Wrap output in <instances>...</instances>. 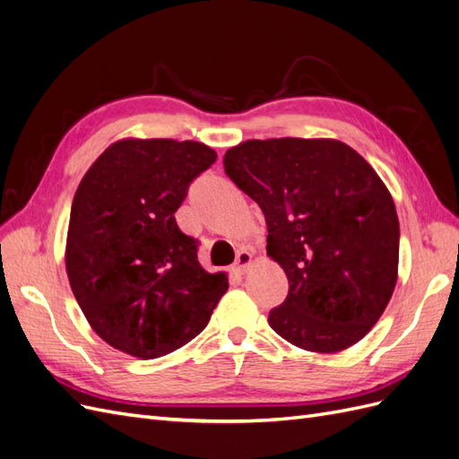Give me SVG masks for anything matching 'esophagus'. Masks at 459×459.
I'll use <instances>...</instances> for the list:
<instances>
[{"label":"esophagus","instance_id":"1","mask_svg":"<svg viewBox=\"0 0 459 459\" xmlns=\"http://www.w3.org/2000/svg\"><path fill=\"white\" fill-rule=\"evenodd\" d=\"M253 264V255L248 251H239L238 256H235V264H233V270L238 273H245L248 270V266Z\"/></svg>","mask_w":459,"mask_h":459}]
</instances>
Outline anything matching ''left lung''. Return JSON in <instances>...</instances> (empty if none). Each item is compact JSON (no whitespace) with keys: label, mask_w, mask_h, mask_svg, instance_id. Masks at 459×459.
<instances>
[{"label":"left lung","mask_w":459,"mask_h":459,"mask_svg":"<svg viewBox=\"0 0 459 459\" xmlns=\"http://www.w3.org/2000/svg\"><path fill=\"white\" fill-rule=\"evenodd\" d=\"M224 169L262 208L268 256L289 280L272 329L319 354L362 341L398 280V216L379 174L329 137L247 140L226 151Z\"/></svg>","instance_id":"left-lung-1"}]
</instances>
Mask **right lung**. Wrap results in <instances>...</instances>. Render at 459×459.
<instances>
[{"label": "right lung", "mask_w": 459, "mask_h": 459, "mask_svg": "<svg viewBox=\"0 0 459 459\" xmlns=\"http://www.w3.org/2000/svg\"><path fill=\"white\" fill-rule=\"evenodd\" d=\"M216 160L199 142L124 137L82 178L68 220L65 266L88 324L113 349L169 354L206 327L228 290L176 226L193 178Z\"/></svg>", "instance_id": "1"}]
</instances>
